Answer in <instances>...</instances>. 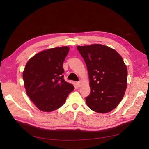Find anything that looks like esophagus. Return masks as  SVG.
I'll return each mask as SVG.
<instances>
[{"mask_svg":"<svg viewBox=\"0 0 149 149\" xmlns=\"http://www.w3.org/2000/svg\"><path fill=\"white\" fill-rule=\"evenodd\" d=\"M77 86L78 87H81V81H78V82H77Z\"/></svg>","mask_w":149,"mask_h":149,"instance_id":"34e87169","label":"esophagus"}]
</instances>
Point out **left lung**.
<instances>
[{
  "label": "left lung",
  "mask_w": 149,
  "mask_h": 149,
  "mask_svg": "<svg viewBox=\"0 0 149 149\" xmlns=\"http://www.w3.org/2000/svg\"><path fill=\"white\" fill-rule=\"evenodd\" d=\"M87 65L91 94L86 104L97 113H106L116 108L127 88V69L118 53L107 46H78Z\"/></svg>",
  "instance_id": "8db88e82"
}]
</instances>
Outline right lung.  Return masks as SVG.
I'll return each instance as SVG.
<instances>
[{"label": "right lung", "instance_id": "obj_1", "mask_svg": "<svg viewBox=\"0 0 149 149\" xmlns=\"http://www.w3.org/2000/svg\"><path fill=\"white\" fill-rule=\"evenodd\" d=\"M68 47L42 51L30 58L23 72L26 93L39 110L50 112L64 104L74 86L65 81L63 62Z\"/></svg>", "mask_w": 149, "mask_h": 149}]
</instances>
